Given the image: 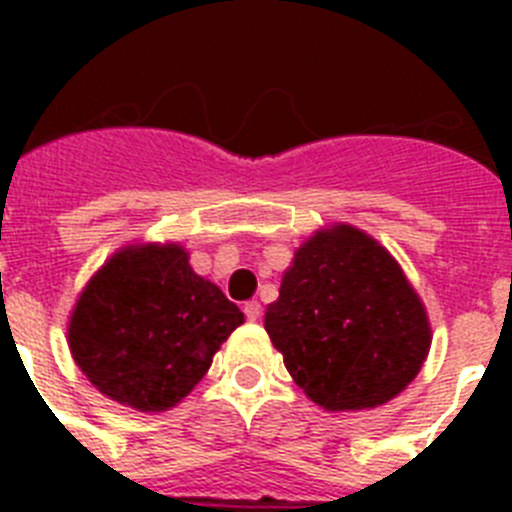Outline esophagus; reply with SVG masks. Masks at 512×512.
I'll return each mask as SVG.
<instances>
[{
    "label": "esophagus",
    "mask_w": 512,
    "mask_h": 512,
    "mask_svg": "<svg viewBox=\"0 0 512 512\" xmlns=\"http://www.w3.org/2000/svg\"><path fill=\"white\" fill-rule=\"evenodd\" d=\"M243 312H246V318L251 320V323H256V320L261 318V305L256 300H251V302H246Z\"/></svg>",
    "instance_id": "1"
}]
</instances>
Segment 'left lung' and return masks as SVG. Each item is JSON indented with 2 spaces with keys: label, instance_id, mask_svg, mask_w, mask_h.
<instances>
[{
  "label": "left lung",
  "instance_id": "left-lung-1",
  "mask_svg": "<svg viewBox=\"0 0 512 512\" xmlns=\"http://www.w3.org/2000/svg\"><path fill=\"white\" fill-rule=\"evenodd\" d=\"M264 328L297 387L333 413L390 402L431 348V323L400 264L343 223L297 248Z\"/></svg>",
  "mask_w": 512,
  "mask_h": 512
}]
</instances>
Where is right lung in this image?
Here are the masks:
<instances>
[{
  "instance_id": "obj_1",
  "label": "right lung",
  "mask_w": 512,
  "mask_h": 512,
  "mask_svg": "<svg viewBox=\"0 0 512 512\" xmlns=\"http://www.w3.org/2000/svg\"><path fill=\"white\" fill-rule=\"evenodd\" d=\"M243 323L238 305L189 266L179 243L117 251L69 320L76 366L110 400L161 413L182 402Z\"/></svg>"
}]
</instances>
